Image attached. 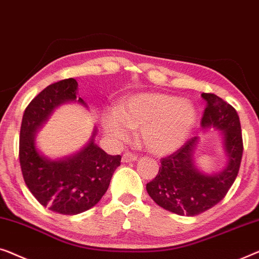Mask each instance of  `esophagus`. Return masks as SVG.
Wrapping results in <instances>:
<instances>
[{
	"mask_svg": "<svg viewBox=\"0 0 259 259\" xmlns=\"http://www.w3.org/2000/svg\"><path fill=\"white\" fill-rule=\"evenodd\" d=\"M136 159H137V156L134 155V154H131V152H125V154L122 156V162L123 163L134 162V161H136Z\"/></svg>",
	"mask_w": 259,
	"mask_h": 259,
	"instance_id": "1",
	"label": "esophagus"
}]
</instances>
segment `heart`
<instances>
[{
	"mask_svg": "<svg viewBox=\"0 0 259 259\" xmlns=\"http://www.w3.org/2000/svg\"><path fill=\"white\" fill-rule=\"evenodd\" d=\"M196 121L190 102L163 94H142L131 97L104 118V128L116 141H125L130 129L141 130L148 150L170 154L187 140Z\"/></svg>",
	"mask_w": 259,
	"mask_h": 259,
	"instance_id": "1",
	"label": "heart"
}]
</instances>
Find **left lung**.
<instances>
[{"label":"left lung","instance_id":"left-lung-1","mask_svg":"<svg viewBox=\"0 0 259 259\" xmlns=\"http://www.w3.org/2000/svg\"><path fill=\"white\" fill-rule=\"evenodd\" d=\"M205 110L202 128L221 130L228 157L221 172L204 174L195 163L197 137L185 142L172 155L161 159L158 174L147 184V191L156 204L181 216H197L216 205L228 194L239 171L243 138L237 111L214 94H202Z\"/></svg>","mask_w":259,"mask_h":259}]
</instances>
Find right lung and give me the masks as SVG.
Segmentation results:
<instances>
[{
	"label": "right lung",
	"instance_id": "1",
	"mask_svg": "<svg viewBox=\"0 0 259 259\" xmlns=\"http://www.w3.org/2000/svg\"><path fill=\"white\" fill-rule=\"evenodd\" d=\"M77 102L75 78L53 83L42 90L27 108L20 131V164L24 182L32 196L49 210L62 214H77L101 201L112 174L121 165V156L108 155L95 144L96 128L89 143L75 155L50 159L37 150L35 134L58 105Z\"/></svg>",
	"mask_w": 259,
	"mask_h": 259
}]
</instances>
